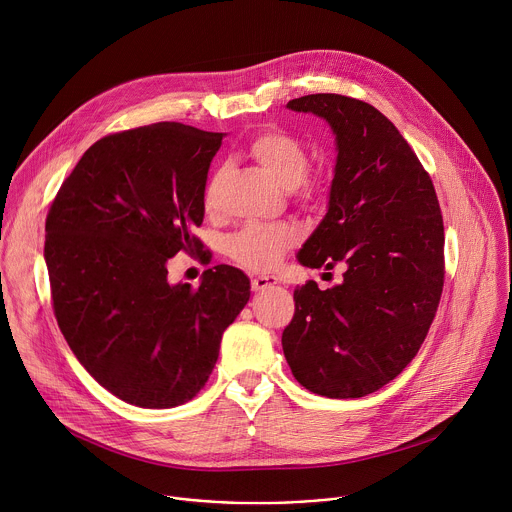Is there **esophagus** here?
<instances>
[{"instance_id": "obj_1", "label": "esophagus", "mask_w": 512, "mask_h": 512, "mask_svg": "<svg viewBox=\"0 0 512 512\" xmlns=\"http://www.w3.org/2000/svg\"><path fill=\"white\" fill-rule=\"evenodd\" d=\"M277 283H279V279L275 275H257V277L251 279V289L253 291H263V289L273 287Z\"/></svg>"}]
</instances>
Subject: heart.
<instances>
[{"mask_svg":"<svg viewBox=\"0 0 512 512\" xmlns=\"http://www.w3.org/2000/svg\"><path fill=\"white\" fill-rule=\"evenodd\" d=\"M247 154L281 186L294 188L304 200H318L324 194L320 180L308 174L310 156L304 143L281 127H261L247 139ZM225 170H216L204 190V210L218 214L221 210V190L225 184ZM300 239L298 229L291 225L261 227L251 225L237 231L227 241L229 257L255 271L271 269L281 255L294 247Z\"/></svg>","mask_w":512,"mask_h":512,"instance_id":"heart-1","label":"heart"}]
</instances>
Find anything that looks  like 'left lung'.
Instances as JSON below:
<instances>
[{
  "mask_svg": "<svg viewBox=\"0 0 512 512\" xmlns=\"http://www.w3.org/2000/svg\"><path fill=\"white\" fill-rule=\"evenodd\" d=\"M287 107L324 117L338 143L330 206L300 263L346 271L328 289L298 285L283 354L308 391L358 399L393 381L429 332L446 275L444 218L429 174L379 109L334 93Z\"/></svg>",
  "mask_w": 512,
  "mask_h": 512,
  "instance_id": "8db88e82",
  "label": "left lung"
}]
</instances>
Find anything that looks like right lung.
<instances>
[{
  "label": "right lung",
  "instance_id": "right-lung-1",
  "mask_svg": "<svg viewBox=\"0 0 512 512\" xmlns=\"http://www.w3.org/2000/svg\"><path fill=\"white\" fill-rule=\"evenodd\" d=\"M223 133L162 121L109 133L83 154L46 216L52 310L89 375L125 403L176 407L206 385L223 332L251 296L231 265L198 287L168 283V259H206L192 233Z\"/></svg>",
  "mask_w": 512,
  "mask_h": 512
}]
</instances>
